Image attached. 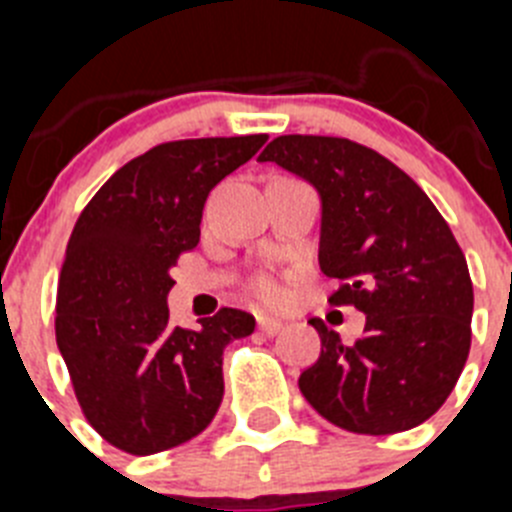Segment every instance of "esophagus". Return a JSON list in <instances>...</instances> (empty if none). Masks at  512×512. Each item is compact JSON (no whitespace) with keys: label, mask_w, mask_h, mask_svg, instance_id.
I'll return each instance as SVG.
<instances>
[{"label":"esophagus","mask_w":512,"mask_h":512,"mask_svg":"<svg viewBox=\"0 0 512 512\" xmlns=\"http://www.w3.org/2000/svg\"><path fill=\"white\" fill-rule=\"evenodd\" d=\"M259 330L264 333V336H277L279 330H282V323L271 318H259Z\"/></svg>","instance_id":"esophagus-1"}]
</instances>
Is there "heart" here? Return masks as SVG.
I'll return each mask as SVG.
<instances>
[{
    "mask_svg": "<svg viewBox=\"0 0 512 512\" xmlns=\"http://www.w3.org/2000/svg\"><path fill=\"white\" fill-rule=\"evenodd\" d=\"M253 295L259 297L264 305H277L279 300H282V287H279L277 282L271 277H259L253 279Z\"/></svg>",
    "mask_w": 512,
    "mask_h": 512,
    "instance_id": "obj_1",
    "label": "heart"
}]
</instances>
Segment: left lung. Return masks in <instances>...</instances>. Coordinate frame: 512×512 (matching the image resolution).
<instances>
[{"instance_id": "left-lung-1", "label": "left lung", "mask_w": 512, "mask_h": 512, "mask_svg": "<svg viewBox=\"0 0 512 512\" xmlns=\"http://www.w3.org/2000/svg\"><path fill=\"white\" fill-rule=\"evenodd\" d=\"M259 161L315 187L320 271L343 282L330 305L366 315L356 343L312 320L323 348L300 374L305 400L364 436L428 420L454 390L472 343L474 289L449 223L405 171L348 138L279 135Z\"/></svg>"}]
</instances>
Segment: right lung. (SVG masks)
I'll use <instances>...</instances> for the list:
<instances>
[{"label": "right lung", "instance_id": "obj_1", "mask_svg": "<svg viewBox=\"0 0 512 512\" xmlns=\"http://www.w3.org/2000/svg\"><path fill=\"white\" fill-rule=\"evenodd\" d=\"M266 135L161 143L117 169L74 225L56 297V343L76 400L107 443L158 454L202 433L223 402V351L251 336L233 307L171 328V269L200 243L207 194Z\"/></svg>", "mask_w": 512, "mask_h": 512}]
</instances>
